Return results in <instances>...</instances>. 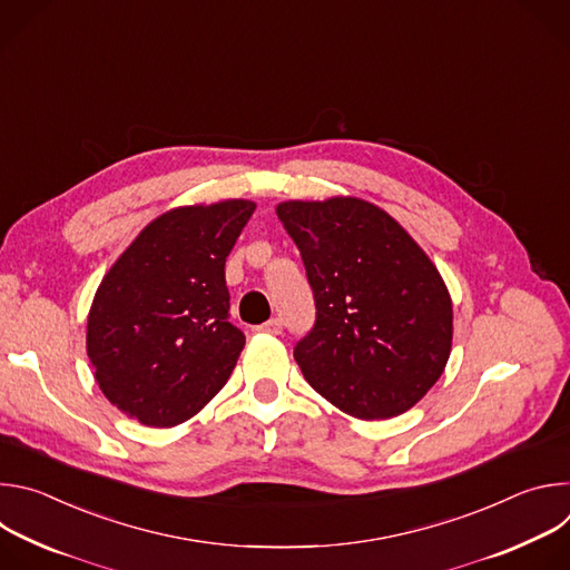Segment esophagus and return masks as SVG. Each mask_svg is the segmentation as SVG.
Returning <instances> with one entry per match:
<instances>
[{"label": "esophagus", "instance_id": "esophagus-1", "mask_svg": "<svg viewBox=\"0 0 570 570\" xmlns=\"http://www.w3.org/2000/svg\"><path fill=\"white\" fill-rule=\"evenodd\" d=\"M259 332H266V334H273V336H279L284 332V320L282 317H273L268 322H264L262 327H257Z\"/></svg>", "mask_w": 570, "mask_h": 570}]
</instances>
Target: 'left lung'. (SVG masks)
<instances>
[{
    "instance_id": "8db88e82",
    "label": "left lung",
    "mask_w": 570,
    "mask_h": 570,
    "mask_svg": "<svg viewBox=\"0 0 570 570\" xmlns=\"http://www.w3.org/2000/svg\"><path fill=\"white\" fill-rule=\"evenodd\" d=\"M277 216L302 255L315 322L293 356L343 413L387 420L415 405L451 354L453 306L424 250L361 198L288 200Z\"/></svg>"
}]
</instances>
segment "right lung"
<instances>
[{
	"label": "right lung",
	"instance_id": "add662e5",
	"mask_svg": "<svg viewBox=\"0 0 570 570\" xmlns=\"http://www.w3.org/2000/svg\"><path fill=\"white\" fill-rule=\"evenodd\" d=\"M255 207L223 200L161 214L104 277L88 356L101 392L139 424H183L227 383L246 336L229 322L225 259Z\"/></svg>",
	"mask_w": 570,
	"mask_h": 570
}]
</instances>
